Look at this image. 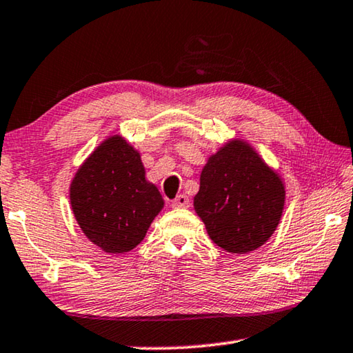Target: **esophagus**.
I'll return each instance as SVG.
<instances>
[{"label": "esophagus", "mask_w": 353, "mask_h": 353, "mask_svg": "<svg viewBox=\"0 0 353 353\" xmlns=\"http://www.w3.org/2000/svg\"><path fill=\"white\" fill-rule=\"evenodd\" d=\"M190 205V199L185 194H179V196L172 201V207L174 209H179V207H188Z\"/></svg>", "instance_id": "esophagus-1"}]
</instances>
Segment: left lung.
Returning a JSON list of instances; mask_svg holds the SVG:
<instances>
[{"label": "left lung", "instance_id": "1", "mask_svg": "<svg viewBox=\"0 0 353 353\" xmlns=\"http://www.w3.org/2000/svg\"><path fill=\"white\" fill-rule=\"evenodd\" d=\"M286 188L281 176L243 139H231L207 159L194 210L207 234L228 253L262 247L281 220Z\"/></svg>", "mask_w": 353, "mask_h": 353}]
</instances>
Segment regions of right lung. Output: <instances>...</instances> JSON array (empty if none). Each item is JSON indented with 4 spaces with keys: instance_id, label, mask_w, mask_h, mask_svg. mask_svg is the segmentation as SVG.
<instances>
[{
    "instance_id": "add662e5",
    "label": "right lung",
    "mask_w": 353,
    "mask_h": 353,
    "mask_svg": "<svg viewBox=\"0 0 353 353\" xmlns=\"http://www.w3.org/2000/svg\"><path fill=\"white\" fill-rule=\"evenodd\" d=\"M165 201L146 179L141 155L121 135L106 138L78 168L70 205L85 236L110 254L132 251Z\"/></svg>"
}]
</instances>
